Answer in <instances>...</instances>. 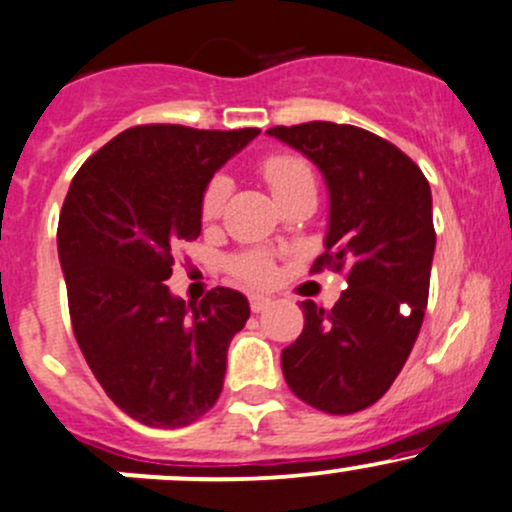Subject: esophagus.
Wrapping results in <instances>:
<instances>
[{
    "mask_svg": "<svg viewBox=\"0 0 512 512\" xmlns=\"http://www.w3.org/2000/svg\"><path fill=\"white\" fill-rule=\"evenodd\" d=\"M272 296H260V294H252L250 296V308H252V313H262V311H267L269 306H272Z\"/></svg>",
    "mask_w": 512,
    "mask_h": 512,
    "instance_id": "esophagus-1",
    "label": "esophagus"
}]
</instances>
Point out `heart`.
<instances>
[{
	"mask_svg": "<svg viewBox=\"0 0 512 512\" xmlns=\"http://www.w3.org/2000/svg\"><path fill=\"white\" fill-rule=\"evenodd\" d=\"M262 174H265L269 189H272L274 199L284 201L286 196L301 192V189H316V177H313L311 167L294 155H272L262 162ZM230 194L228 177L211 179L209 189H206L204 201H201V213L204 218H216L221 213ZM235 277L245 279L250 284H269L277 274L274 262L262 252H243V255L233 257L230 262Z\"/></svg>",
	"mask_w": 512,
	"mask_h": 512,
	"instance_id": "obj_1",
	"label": "heart"
}]
</instances>
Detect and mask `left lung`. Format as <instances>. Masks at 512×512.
Instances as JSON below:
<instances>
[{
	"instance_id": "8db88e82",
	"label": "left lung",
	"mask_w": 512,
	"mask_h": 512,
	"mask_svg": "<svg viewBox=\"0 0 512 512\" xmlns=\"http://www.w3.org/2000/svg\"><path fill=\"white\" fill-rule=\"evenodd\" d=\"M267 136L325 179L328 230L313 269L347 267L330 311L301 301L306 323L282 352L284 379L318 411L357 413L389 391L423 325L435 255L430 184L411 157L364 128L311 121Z\"/></svg>"
}]
</instances>
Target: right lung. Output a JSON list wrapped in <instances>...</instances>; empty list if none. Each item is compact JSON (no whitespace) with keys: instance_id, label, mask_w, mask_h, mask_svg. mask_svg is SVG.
I'll return each instance as SVG.
<instances>
[{"instance_id":"add662e5","label":"right lung","mask_w":512,"mask_h":512,"mask_svg":"<svg viewBox=\"0 0 512 512\" xmlns=\"http://www.w3.org/2000/svg\"><path fill=\"white\" fill-rule=\"evenodd\" d=\"M260 128L136 126L80 167L58 223L72 330L106 396L150 428H184L218 401L228 345L250 318L240 291L184 303L172 250L201 233L211 177Z\"/></svg>"}]
</instances>
